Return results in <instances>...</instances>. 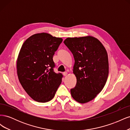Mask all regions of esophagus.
<instances>
[{"mask_svg":"<svg viewBox=\"0 0 130 130\" xmlns=\"http://www.w3.org/2000/svg\"><path fill=\"white\" fill-rule=\"evenodd\" d=\"M67 74H68V73L67 72H64V73H63V75L64 76H66L67 75Z\"/></svg>","mask_w":130,"mask_h":130,"instance_id":"obj_1","label":"esophagus"}]
</instances>
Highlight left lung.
Wrapping results in <instances>:
<instances>
[{"instance_id":"1","label":"left lung","mask_w":130,"mask_h":130,"mask_svg":"<svg viewBox=\"0 0 130 130\" xmlns=\"http://www.w3.org/2000/svg\"><path fill=\"white\" fill-rule=\"evenodd\" d=\"M73 55V73L76 84L70 89L73 99L84 104L92 100L107 81L109 66L107 53L103 44L92 36L68 37L64 41Z\"/></svg>"}]
</instances>
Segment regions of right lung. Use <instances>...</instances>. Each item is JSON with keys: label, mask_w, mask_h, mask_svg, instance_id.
Instances as JSON below:
<instances>
[{"label": "right lung", "mask_w": 130, "mask_h": 130, "mask_svg": "<svg viewBox=\"0 0 130 130\" xmlns=\"http://www.w3.org/2000/svg\"><path fill=\"white\" fill-rule=\"evenodd\" d=\"M63 40L43 32L34 34L23 43L17 61L19 82L35 101L46 103L54 97L61 84V73L54 72L53 56Z\"/></svg>", "instance_id": "obj_1"}]
</instances>
